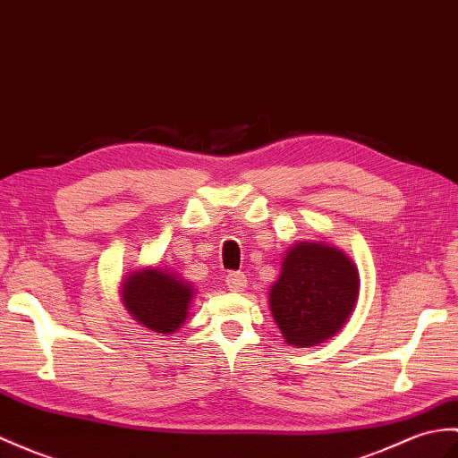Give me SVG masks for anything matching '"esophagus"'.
Instances as JSON below:
<instances>
[{
  "mask_svg": "<svg viewBox=\"0 0 458 458\" xmlns=\"http://www.w3.org/2000/svg\"><path fill=\"white\" fill-rule=\"evenodd\" d=\"M248 286V277L243 273H228L226 275V289L232 293H243Z\"/></svg>",
  "mask_w": 458,
  "mask_h": 458,
  "instance_id": "34e87169",
  "label": "esophagus"
}]
</instances>
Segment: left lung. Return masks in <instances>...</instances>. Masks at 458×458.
I'll return each mask as SVG.
<instances>
[{"label": "left lung", "mask_w": 458, "mask_h": 458, "mask_svg": "<svg viewBox=\"0 0 458 458\" xmlns=\"http://www.w3.org/2000/svg\"><path fill=\"white\" fill-rule=\"evenodd\" d=\"M359 299V271L332 243L304 240L284 251L281 275L269 289V308L283 339L316 347L345 326Z\"/></svg>", "instance_id": "left-lung-1"}]
</instances>
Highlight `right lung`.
<instances>
[{"instance_id":"add662e5","label":"right lung","mask_w":458,"mask_h":458,"mask_svg":"<svg viewBox=\"0 0 458 458\" xmlns=\"http://www.w3.org/2000/svg\"><path fill=\"white\" fill-rule=\"evenodd\" d=\"M197 289L169 267L136 269L121 283V302L126 312L154 334H175L185 324Z\"/></svg>"}]
</instances>
